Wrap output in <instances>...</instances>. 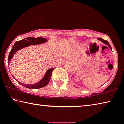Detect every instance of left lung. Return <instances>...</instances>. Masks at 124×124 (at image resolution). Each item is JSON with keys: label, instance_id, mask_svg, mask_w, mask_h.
<instances>
[{"label": "left lung", "instance_id": "1", "mask_svg": "<svg viewBox=\"0 0 124 124\" xmlns=\"http://www.w3.org/2000/svg\"><path fill=\"white\" fill-rule=\"evenodd\" d=\"M98 40H101V42H102L103 43H105L106 44V45H108V46H109V47H110V48L112 50V48H111V46H110V45H109V42H108L107 40H104L103 39H102L101 38H98Z\"/></svg>", "mask_w": 124, "mask_h": 124}]
</instances>
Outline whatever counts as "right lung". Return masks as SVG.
I'll return each mask as SVG.
<instances>
[{
	"instance_id": "obj_1",
	"label": "right lung",
	"mask_w": 124,
	"mask_h": 124,
	"mask_svg": "<svg viewBox=\"0 0 124 124\" xmlns=\"http://www.w3.org/2000/svg\"><path fill=\"white\" fill-rule=\"evenodd\" d=\"M47 41V40L46 38H42V37H38V38H34V37H27L25 39H23V40H19V41L16 42L12 47L11 51L9 52V56H8V62H11V59L13 56L17 51L21 50V49L24 48V47H28L30 45H39L45 43ZM9 65V63H8ZM54 68H53L49 69L48 70L46 73L45 75L44 76V77L40 80L39 82L34 84H25L23 83L19 82V81L16 80L21 85L24 86L25 87L28 88V89H40V88L43 87L45 86H47L48 85V82H50L52 72ZM14 78V77H13Z\"/></svg>"
}]
</instances>
